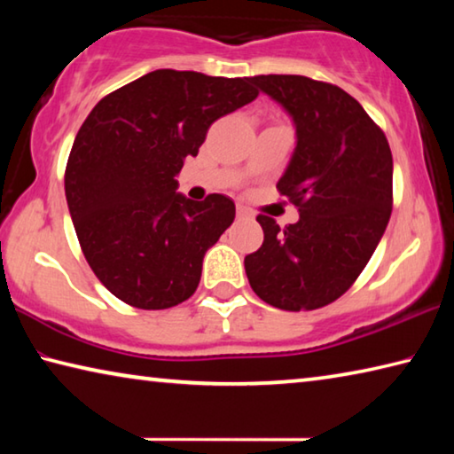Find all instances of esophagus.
I'll return each mask as SVG.
<instances>
[{
  "label": "esophagus",
  "instance_id": "1",
  "mask_svg": "<svg viewBox=\"0 0 454 454\" xmlns=\"http://www.w3.org/2000/svg\"><path fill=\"white\" fill-rule=\"evenodd\" d=\"M236 212H238V216H240V218H250V216H252L250 208H246V206H242V204H238Z\"/></svg>",
  "mask_w": 454,
  "mask_h": 454
}]
</instances>
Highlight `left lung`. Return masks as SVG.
Segmentation results:
<instances>
[{"label": "left lung", "instance_id": "obj_1", "mask_svg": "<svg viewBox=\"0 0 454 454\" xmlns=\"http://www.w3.org/2000/svg\"><path fill=\"white\" fill-rule=\"evenodd\" d=\"M296 128V148L276 188L298 208L282 228L256 218L264 242L244 258L252 290L280 310L322 309L371 260L393 212V153L355 98L306 75H254Z\"/></svg>", "mask_w": 454, "mask_h": 454}]
</instances>
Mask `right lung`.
Here are the masks:
<instances>
[{
    "instance_id": "right-lung-1",
    "label": "right lung",
    "mask_w": 454,
    "mask_h": 454,
    "mask_svg": "<svg viewBox=\"0 0 454 454\" xmlns=\"http://www.w3.org/2000/svg\"><path fill=\"white\" fill-rule=\"evenodd\" d=\"M258 90L250 78L156 70L99 99L75 136L66 200L83 256L121 302L164 310L194 294L204 254L232 224L222 194H178L184 160Z\"/></svg>"
}]
</instances>
